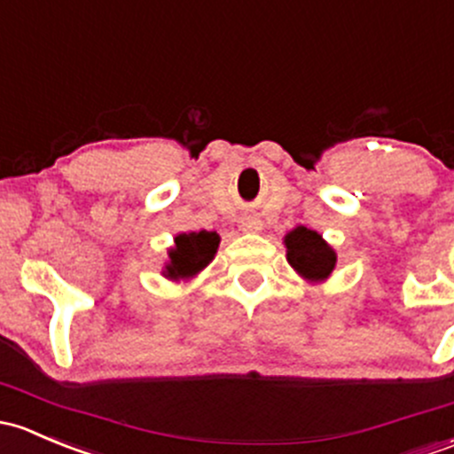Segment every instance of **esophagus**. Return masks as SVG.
<instances>
[{
    "label": "esophagus",
    "mask_w": 454,
    "mask_h": 454,
    "mask_svg": "<svg viewBox=\"0 0 454 454\" xmlns=\"http://www.w3.org/2000/svg\"><path fill=\"white\" fill-rule=\"evenodd\" d=\"M240 229H242V231H251V233L260 231L262 221H260V218H255V216H245L240 221Z\"/></svg>",
    "instance_id": "esophagus-1"
}]
</instances>
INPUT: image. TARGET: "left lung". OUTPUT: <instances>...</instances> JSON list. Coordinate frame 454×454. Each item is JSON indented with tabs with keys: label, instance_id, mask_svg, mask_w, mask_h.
I'll return each mask as SVG.
<instances>
[{
	"label": "left lung",
	"instance_id": "left-lung-1",
	"mask_svg": "<svg viewBox=\"0 0 454 454\" xmlns=\"http://www.w3.org/2000/svg\"><path fill=\"white\" fill-rule=\"evenodd\" d=\"M288 262L308 279H325L336 264V254L317 231L306 227L293 229L286 236Z\"/></svg>",
	"mask_w": 454,
	"mask_h": 454
}]
</instances>
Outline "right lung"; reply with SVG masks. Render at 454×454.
Here are the masks:
<instances>
[{
    "label": "right lung",
    "instance_id": "obj_1",
    "mask_svg": "<svg viewBox=\"0 0 454 454\" xmlns=\"http://www.w3.org/2000/svg\"><path fill=\"white\" fill-rule=\"evenodd\" d=\"M218 242H221L218 233L207 231V229L176 236L175 249L170 251V264L166 266L168 275L170 278H192L212 262Z\"/></svg>",
    "mask_w": 454,
    "mask_h": 454
}]
</instances>
